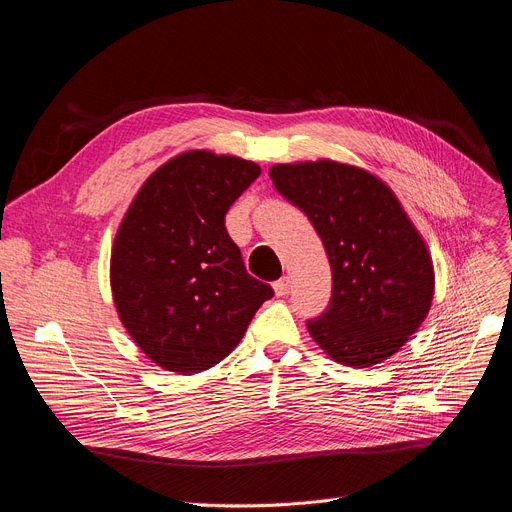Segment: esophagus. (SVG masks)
Here are the masks:
<instances>
[{"mask_svg":"<svg viewBox=\"0 0 512 512\" xmlns=\"http://www.w3.org/2000/svg\"><path fill=\"white\" fill-rule=\"evenodd\" d=\"M273 289H275V293H277L279 297L287 295V293H289V289H291V281H289V277H283V279H279V281L273 285Z\"/></svg>","mask_w":512,"mask_h":512,"instance_id":"obj_1","label":"esophagus"}]
</instances>
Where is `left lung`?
Listing matches in <instances>:
<instances>
[{
    "label": "left lung",
    "instance_id": "obj_1",
    "mask_svg": "<svg viewBox=\"0 0 512 512\" xmlns=\"http://www.w3.org/2000/svg\"><path fill=\"white\" fill-rule=\"evenodd\" d=\"M268 175L308 215L333 270L330 304L308 322L312 339L351 368L395 355L434 297L432 256L395 192L374 173L330 159L279 163Z\"/></svg>",
    "mask_w": 512,
    "mask_h": 512
}]
</instances>
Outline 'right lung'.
I'll use <instances>...</instances> for the list:
<instances>
[{"label":"right lung","mask_w":512,"mask_h":512,"mask_svg":"<svg viewBox=\"0 0 512 512\" xmlns=\"http://www.w3.org/2000/svg\"><path fill=\"white\" fill-rule=\"evenodd\" d=\"M258 175L252 161L186 150L148 175L119 223L109 264L113 304L159 368H213L275 295L248 275L225 229L229 206Z\"/></svg>","instance_id":"right-lung-1"}]
</instances>
